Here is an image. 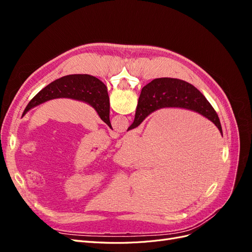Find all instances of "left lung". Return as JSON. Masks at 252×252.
Masks as SVG:
<instances>
[{
  "instance_id": "8db88e82",
  "label": "left lung",
  "mask_w": 252,
  "mask_h": 252,
  "mask_svg": "<svg viewBox=\"0 0 252 252\" xmlns=\"http://www.w3.org/2000/svg\"><path fill=\"white\" fill-rule=\"evenodd\" d=\"M60 97L73 98L93 106L101 120L112 129L109 121L110 106L107 87L102 81L89 74H69L53 81L28 103L22 117L35 106Z\"/></svg>"
}]
</instances>
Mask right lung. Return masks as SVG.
Returning a JSON list of instances; mask_svg holds the SVG:
<instances>
[{
  "label": "right lung",
  "instance_id": "obj_1",
  "mask_svg": "<svg viewBox=\"0 0 252 252\" xmlns=\"http://www.w3.org/2000/svg\"><path fill=\"white\" fill-rule=\"evenodd\" d=\"M167 107L185 108L200 113L210 120L223 134L216 110L201 91L185 81L171 78L155 79L143 87L134 121L128 130L138 127L151 112Z\"/></svg>",
  "mask_w": 252,
  "mask_h": 252
}]
</instances>
